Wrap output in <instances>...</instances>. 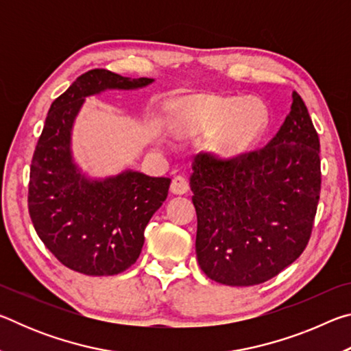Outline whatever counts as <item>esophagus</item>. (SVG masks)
Returning <instances> with one entry per match:
<instances>
[{"instance_id":"34e87169","label":"esophagus","mask_w":351,"mask_h":351,"mask_svg":"<svg viewBox=\"0 0 351 351\" xmlns=\"http://www.w3.org/2000/svg\"><path fill=\"white\" fill-rule=\"evenodd\" d=\"M170 190L175 195H186L189 192V181L184 176H175L170 184Z\"/></svg>"}]
</instances>
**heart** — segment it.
I'll use <instances>...</instances> for the list:
<instances>
[{"label": "heart", "instance_id": "heart-1", "mask_svg": "<svg viewBox=\"0 0 351 351\" xmlns=\"http://www.w3.org/2000/svg\"><path fill=\"white\" fill-rule=\"evenodd\" d=\"M189 122L199 132H218L213 152L221 158L234 159L257 144L268 125V111L255 99L204 96L190 105Z\"/></svg>", "mask_w": 351, "mask_h": 351}]
</instances>
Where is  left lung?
Returning <instances> with one entry per match:
<instances>
[{"mask_svg": "<svg viewBox=\"0 0 351 351\" xmlns=\"http://www.w3.org/2000/svg\"><path fill=\"white\" fill-rule=\"evenodd\" d=\"M319 150L316 128L294 91L289 114L268 145L229 161L207 153L195 158V247L207 277L252 287L300 257L319 203Z\"/></svg>", "mask_w": 351, "mask_h": 351, "instance_id": "left-lung-1", "label": "left lung"}]
</instances>
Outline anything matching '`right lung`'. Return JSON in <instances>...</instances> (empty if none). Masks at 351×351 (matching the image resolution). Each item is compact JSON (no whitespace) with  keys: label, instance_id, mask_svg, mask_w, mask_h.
<instances>
[{"label":"right lung","instance_id":"add662e5","mask_svg":"<svg viewBox=\"0 0 351 351\" xmlns=\"http://www.w3.org/2000/svg\"><path fill=\"white\" fill-rule=\"evenodd\" d=\"M153 82L91 69L77 77L47 112L31 164L29 215L40 240L69 269L114 276L130 268L144 246L148 221L167 198L170 178L132 169L91 178L73 154V127L86 97L139 90Z\"/></svg>","mask_w":351,"mask_h":351}]
</instances>
